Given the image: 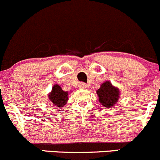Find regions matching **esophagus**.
<instances>
[{
	"label": "esophagus",
	"instance_id": "1",
	"mask_svg": "<svg viewBox=\"0 0 160 160\" xmlns=\"http://www.w3.org/2000/svg\"><path fill=\"white\" fill-rule=\"evenodd\" d=\"M78 88H80V89H85V88H87V85H86V83H79V85H78Z\"/></svg>",
	"mask_w": 160,
	"mask_h": 160
}]
</instances>
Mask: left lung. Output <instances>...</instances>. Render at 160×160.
I'll use <instances>...</instances> for the list:
<instances>
[{"label":"left lung","mask_w":160,"mask_h":160,"mask_svg":"<svg viewBox=\"0 0 160 160\" xmlns=\"http://www.w3.org/2000/svg\"><path fill=\"white\" fill-rule=\"evenodd\" d=\"M100 103L106 108H111L115 105L120 97V90L112 85L110 81H105L97 90Z\"/></svg>","instance_id":"obj_1"}]
</instances>
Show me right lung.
Masks as SVG:
<instances>
[{"label": "right lung", "instance_id": "1", "mask_svg": "<svg viewBox=\"0 0 160 160\" xmlns=\"http://www.w3.org/2000/svg\"><path fill=\"white\" fill-rule=\"evenodd\" d=\"M68 91H64L60 86L56 83L53 85L51 92L48 94L49 101L58 108H62L69 99Z\"/></svg>", "mask_w": 160, "mask_h": 160}]
</instances>
